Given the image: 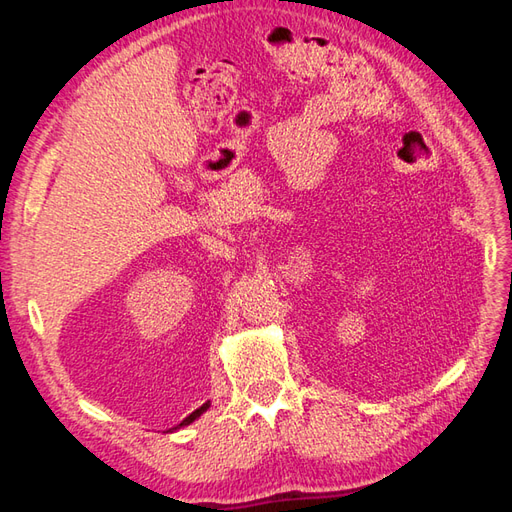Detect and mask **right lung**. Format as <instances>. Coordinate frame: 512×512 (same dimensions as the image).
<instances>
[{"instance_id": "1", "label": "right lung", "mask_w": 512, "mask_h": 512, "mask_svg": "<svg viewBox=\"0 0 512 512\" xmlns=\"http://www.w3.org/2000/svg\"><path fill=\"white\" fill-rule=\"evenodd\" d=\"M209 407H211V400H206V402H204V405H202L200 409H195L193 413H189V416H187V418H184V420H182V422L178 424V427H173V429H169V433H171V431H178V429H182V427H187V424H191L193 420H198V418L202 416V413H204L206 409H209Z\"/></svg>"}]
</instances>
